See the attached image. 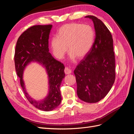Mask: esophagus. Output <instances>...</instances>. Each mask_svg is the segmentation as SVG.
Segmentation results:
<instances>
[{
  "instance_id": "obj_1",
  "label": "esophagus",
  "mask_w": 134,
  "mask_h": 134,
  "mask_svg": "<svg viewBox=\"0 0 134 134\" xmlns=\"http://www.w3.org/2000/svg\"><path fill=\"white\" fill-rule=\"evenodd\" d=\"M64 72L66 74H70L71 72V70L70 69V68H69L68 67H66L64 69Z\"/></svg>"
}]
</instances>
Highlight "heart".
<instances>
[{"label":"heart","mask_w":134,"mask_h":134,"mask_svg":"<svg viewBox=\"0 0 134 134\" xmlns=\"http://www.w3.org/2000/svg\"><path fill=\"white\" fill-rule=\"evenodd\" d=\"M94 39V32L89 25L78 23L66 24L61 27L57 37L52 38L51 46L53 54L58 59H63L68 51L70 58L82 59L91 50Z\"/></svg>","instance_id":"b5f03b06"}]
</instances>
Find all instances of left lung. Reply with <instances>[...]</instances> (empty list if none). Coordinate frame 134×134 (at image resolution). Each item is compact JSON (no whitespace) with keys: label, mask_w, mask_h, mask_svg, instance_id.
<instances>
[{"label":"left lung","mask_w":134,"mask_h":134,"mask_svg":"<svg viewBox=\"0 0 134 134\" xmlns=\"http://www.w3.org/2000/svg\"><path fill=\"white\" fill-rule=\"evenodd\" d=\"M86 18L93 22L96 37L91 50L74 72L79 99L87 103H96L108 94L115 82V54L112 36L107 27L94 16Z\"/></svg>","instance_id":"obj_1"}]
</instances>
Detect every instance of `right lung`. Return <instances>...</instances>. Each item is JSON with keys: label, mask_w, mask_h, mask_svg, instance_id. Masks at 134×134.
<instances>
[{"label": "right lung", "mask_w": 134, "mask_h": 134, "mask_svg": "<svg viewBox=\"0 0 134 134\" xmlns=\"http://www.w3.org/2000/svg\"><path fill=\"white\" fill-rule=\"evenodd\" d=\"M52 26L36 25L30 27L19 36L16 43L15 70L25 96L31 104L44 111L58 107L62 101L60 87L64 78V64L52 57L48 49V38ZM31 62H37L46 69L49 79V93L46 98L36 101L27 94L23 79V71Z\"/></svg>", "instance_id": "1"}]
</instances>
